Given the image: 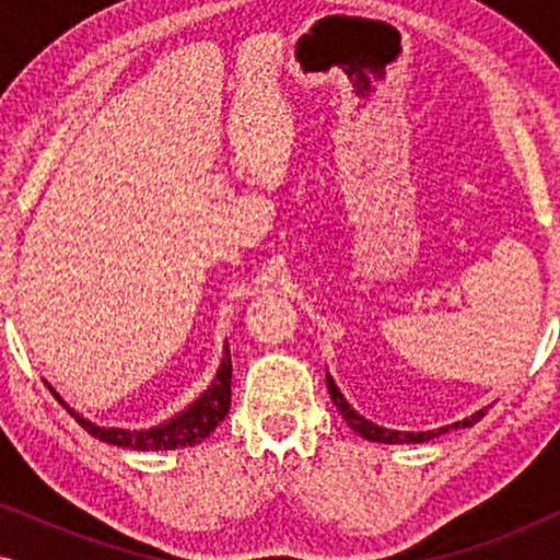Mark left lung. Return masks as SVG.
<instances>
[{"instance_id":"obj_1","label":"left lung","mask_w":560,"mask_h":560,"mask_svg":"<svg viewBox=\"0 0 560 560\" xmlns=\"http://www.w3.org/2000/svg\"><path fill=\"white\" fill-rule=\"evenodd\" d=\"M326 385H328V393H331V400L336 408H339V412L343 416V420L354 428V431L362 435V439L366 441H377V443H425L435 439V435L441 433H448L451 428H469L474 423H479L481 418H485V410L474 412L471 418H464L462 423H454V425H446V428H439V431H423V433H412V431H389V428H382L377 423H372V420H366L364 416H359V412L351 408V405L347 402V397L341 395V389L336 387V382L331 374L326 372Z\"/></svg>"}]
</instances>
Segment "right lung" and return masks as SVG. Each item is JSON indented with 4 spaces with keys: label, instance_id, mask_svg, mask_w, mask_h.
Returning a JSON list of instances; mask_svg holds the SVG:
<instances>
[{
    "label": "right lung",
    "instance_id": "add662e5",
    "mask_svg": "<svg viewBox=\"0 0 560 560\" xmlns=\"http://www.w3.org/2000/svg\"><path fill=\"white\" fill-rule=\"evenodd\" d=\"M50 387V385H48ZM50 393L58 397L56 389L50 387ZM229 405H232V357H229V349H224V359H221V366L213 377L211 387L198 397L196 402H190L186 410L178 412V416L165 420L155 428H148V431H125V428H102L91 423L89 418H83L75 412L71 405L63 402V408L71 412L83 431H89L94 439L112 443V446L132 448V451H167V448H183V446H196L203 439L217 431V425L226 418Z\"/></svg>",
    "mask_w": 560,
    "mask_h": 560
}]
</instances>
